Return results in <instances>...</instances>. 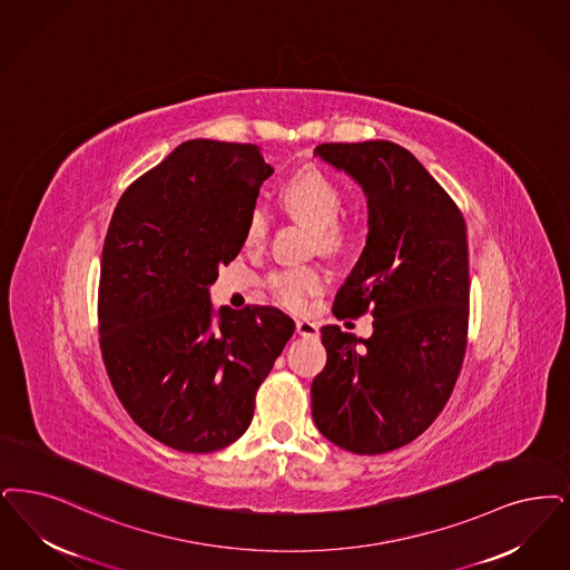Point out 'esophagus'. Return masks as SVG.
<instances>
[{"mask_svg":"<svg viewBox=\"0 0 570 570\" xmlns=\"http://www.w3.org/2000/svg\"><path fill=\"white\" fill-rule=\"evenodd\" d=\"M296 333L305 340H318L320 328L316 322H309V320H296Z\"/></svg>","mask_w":570,"mask_h":570,"instance_id":"esophagus-1","label":"esophagus"}]
</instances>
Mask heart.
<instances>
[{
	"label": "heart",
	"mask_w": 570,
	"mask_h": 570,
	"mask_svg": "<svg viewBox=\"0 0 570 570\" xmlns=\"http://www.w3.org/2000/svg\"><path fill=\"white\" fill-rule=\"evenodd\" d=\"M284 209L298 223L316 233L320 250H342L347 242V227L340 223L343 209V188L322 171H303L282 188ZM272 216L267 205L256 204L246 220L244 242L258 248L267 242ZM267 288L275 301L293 312L307 305V298L324 286V275L316 267H286L267 275Z\"/></svg>",
	"instance_id": "1"
}]
</instances>
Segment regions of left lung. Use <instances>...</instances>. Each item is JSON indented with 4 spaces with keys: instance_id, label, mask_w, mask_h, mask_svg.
<instances>
[{
    "instance_id": "8db88e82",
    "label": "left lung",
    "mask_w": 570,
    "mask_h": 570,
    "mask_svg": "<svg viewBox=\"0 0 570 570\" xmlns=\"http://www.w3.org/2000/svg\"><path fill=\"white\" fill-rule=\"evenodd\" d=\"M314 155L363 186L365 250L337 291L335 316H373L358 340L322 326L326 366L312 415L352 454H386L424 433L445 407L466 352V225L441 184L399 144H320Z\"/></svg>"
}]
</instances>
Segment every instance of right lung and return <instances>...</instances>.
I'll list each match as a JSON object with an SVG mask.
<instances>
[{"label":"right lung","instance_id":"1","mask_svg":"<svg viewBox=\"0 0 570 570\" xmlns=\"http://www.w3.org/2000/svg\"><path fill=\"white\" fill-rule=\"evenodd\" d=\"M272 174L254 144L190 139L112 214L97 301L104 365L137 426L174 450L207 454L246 433L256 390L295 333L275 307L214 316L209 301Z\"/></svg>","mask_w":570,"mask_h":570}]
</instances>
